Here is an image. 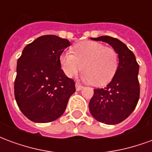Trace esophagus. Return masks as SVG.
I'll use <instances>...</instances> for the list:
<instances>
[{
    "mask_svg": "<svg viewBox=\"0 0 152 152\" xmlns=\"http://www.w3.org/2000/svg\"><path fill=\"white\" fill-rule=\"evenodd\" d=\"M83 88H84V86H81V85H80V84H77V83H76V89L77 90V91H79V90H81Z\"/></svg>",
    "mask_w": 152,
    "mask_h": 152,
    "instance_id": "34e87169",
    "label": "esophagus"
}]
</instances>
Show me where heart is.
I'll return each mask as SVG.
<instances>
[{"mask_svg": "<svg viewBox=\"0 0 152 152\" xmlns=\"http://www.w3.org/2000/svg\"><path fill=\"white\" fill-rule=\"evenodd\" d=\"M72 53L63 52L60 54L61 68L67 77H72L81 68L83 80L102 86L109 83L118 68V55L112 48L105 47L97 41L86 40L76 44Z\"/></svg>", "mask_w": 152, "mask_h": 152, "instance_id": "b5f03b06", "label": "heart"}]
</instances>
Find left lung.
<instances>
[{
	"label": "left lung",
	"mask_w": 152,
	"mask_h": 152,
	"mask_svg": "<svg viewBox=\"0 0 152 152\" xmlns=\"http://www.w3.org/2000/svg\"><path fill=\"white\" fill-rule=\"evenodd\" d=\"M91 40L109 44L118 54L119 63L112 81L104 89H94V96L89 103V112L99 122L119 124L133 112L138 102L139 66L134 53L116 38L102 36Z\"/></svg>",
	"instance_id": "obj_1"
}]
</instances>
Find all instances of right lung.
I'll return each mask as SVG.
<instances>
[{
	"label": "right lung",
	"instance_id": "add662e5",
	"mask_svg": "<svg viewBox=\"0 0 152 152\" xmlns=\"http://www.w3.org/2000/svg\"><path fill=\"white\" fill-rule=\"evenodd\" d=\"M70 41L54 35L28 44L17 63L15 96L23 114L36 123L55 121L76 91L74 80L61 69L59 56Z\"/></svg>",
	"mask_w": 152,
	"mask_h": 152
}]
</instances>
